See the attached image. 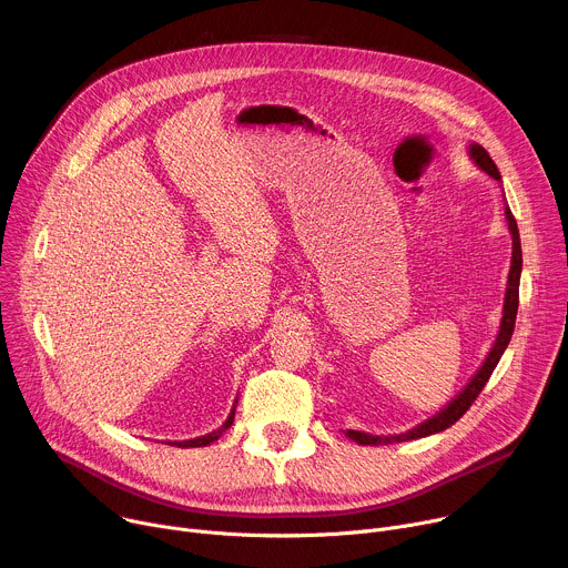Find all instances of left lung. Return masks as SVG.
<instances>
[{"instance_id": "obj_1", "label": "left lung", "mask_w": 568, "mask_h": 568, "mask_svg": "<svg viewBox=\"0 0 568 568\" xmlns=\"http://www.w3.org/2000/svg\"><path fill=\"white\" fill-rule=\"evenodd\" d=\"M469 159L474 164L483 171L488 173L493 180L501 182V173L497 169V164L493 161V156L488 154L483 145L478 143H469L467 148ZM506 220H508V229L513 235V258H510V274H508V285H506V296H504V314H501V323H499V333L497 339L485 357V362L480 364V368L474 373V377L465 384V388L452 399L447 402V407L440 409L436 416L427 418L425 423L416 425L414 429L404 432V434H388V436H375V434H366V432H355L348 429L346 436L351 440H355L357 445H390V443H404V440H416V438H425L438 432H445L447 427H452L469 407L471 402L478 397V393L483 390L485 382L490 379L493 371L497 368L504 351L510 344L513 331H515V318H517V307H519V278H521V240H519V229H517V220L513 215V211L506 206Z\"/></svg>"}]
</instances>
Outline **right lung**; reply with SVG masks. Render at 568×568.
Returning <instances> with one entry per match:
<instances>
[{
  "mask_svg": "<svg viewBox=\"0 0 568 568\" xmlns=\"http://www.w3.org/2000/svg\"><path fill=\"white\" fill-rule=\"evenodd\" d=\"M235 404H237V397H235V402H233V407H231V412H229V418L222 423V427H217L215 432H211V434H206V436H200V438H191V440H178V443H171V445H178V447H206V445H211L213 440H217L231 425H233V416H235Z\"/></svg>",
  "mask_w": 568,
  "mask_h": 568,
  "instance_id": "1",
  "label": "right lung"
}]
</instances>
